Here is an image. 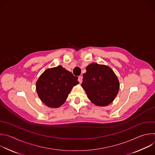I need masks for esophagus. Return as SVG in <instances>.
<instances>
[{
    "mask_svg": "<svg viewBox=\"0 0 155 155\" xmlns=\"http://www.w3.org/2000/svg\"><path fill=\"white\" fill-rule=\"evenodd\" d=\"M78 80V81L80 82V83H81L82 82V80H83V77H82V76H79Z\"/></svg>",
    "mask_w": 155,
    "mask_h": 155,
    "instance_id": "esophagus-1",
    "label": "esophagus"
}]
</instances>
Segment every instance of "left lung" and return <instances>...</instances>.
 Listing matches in <instances>:
<instances>
[{
	"instance_id": "obj_1",
	"label": "left lung",
	"mask_w": 155,
	"mask_h": 155,
	"mask_svg": "<svg viewBox=\"0 0 155 155\" xmlns=\"http://www.w3.org/2000/svg\"><path fill=\"white\" fill-rule=\"evenodd\" d=\"M81 86L94 104L104 107L111 104L118 93L119 80L113 70L93 62L86 68Z\"/></svg>"
}]
</instances>
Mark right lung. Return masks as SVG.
I'll return each instance as SVG.
<instances>
[{
  "instance_id": "add662e5",
  "label": "right lung",
  "mask_w": 155,
  "mask_h": 155,
  "mask_svg": "<svg viewBox=\"0 0 155 155\" xmlns=\"http://www.w3.org/2000/svg\"><path fill=\"white\" fill-rule=\"evenodd\" d=\"M78 77L61 65L47 69L36 82V91L42 102L51 108L61 106L72 87L79 83Z\"/></svg>"
}]
</instances>
